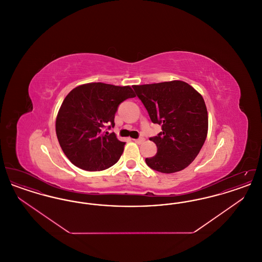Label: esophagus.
Masks as SVG:
<instances>
[{
	"mask_svg": "<svg viewBox=\"0 0 262 262\" xmlns=\"http://www.w3.org/2000/svg\"><path fill=\"white\" fill-rule=\"evenodd\" d=\"M134 140H135L137 143L139 144V143H142V142L144 141V138H143V137H138V138H137V139H134Z\"/></svg>",
	"mask_w": 262,
	"mask_h": 262,
	"instance_id": "obj_1",
	"label": "esophagus"
}]
</instances>
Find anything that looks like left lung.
Segmentation results:
<instances>
[{"instance_id":"obj_1","label":"left lung","mask_w":262,"mask_h":262,"mask_svg":"<svg viewBox=\"0 0 262 262\" xmlns=\"http://www.w3.org/2000/svg\"><path fill=\"white\" fill-rule=\"evenodd\" d=\"M153 124L162 132L150 137L155 156L145 162L152 170L171 174L187 168L199 155L207 136L208 115L200 93L185 81L134 85Z\"/></svg>"}]
</instances>
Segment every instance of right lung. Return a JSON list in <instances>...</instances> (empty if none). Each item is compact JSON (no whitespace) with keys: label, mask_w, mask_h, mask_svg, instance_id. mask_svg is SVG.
Returning a JSON list of instances; mask_svg holds the SVG:
<instances>
[{"label":"right lung","mask_w":262,"mask_h":262,"mask_svg":"<svg viewBox=\"0 0 262 262\" xmlns=\"http://www.w3.org/2000/svg\"><path fill=\"white\" fill-rule=\"evenodd\" d=\"M136 97L129 86L101 82L74 88L62 101L56 134L63 153L76 167L102 171L119 161L125 142L106 129L115 126L119 105Z\"/></svg>","instance_id":"right-lung-1"}]
</instances>
